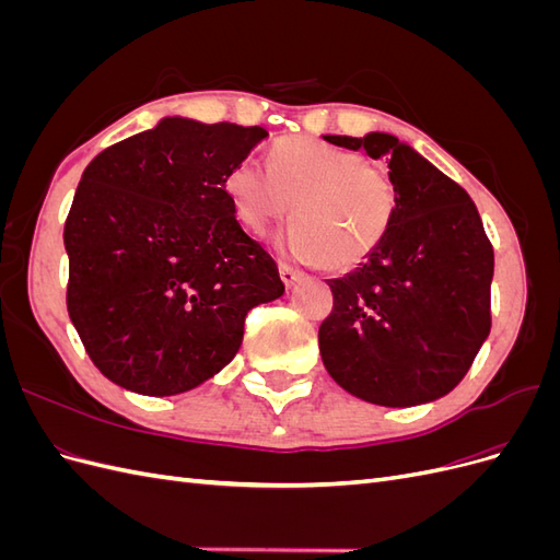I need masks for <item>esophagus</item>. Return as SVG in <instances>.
Here are the masks:
<instances>
[{
	"mask_svg": "<svg viewBox=\"0 0 560 560\" xmlns=\"http://www.w3.org/2000/svg\"><path fill=\"white\" fill-rule=\"evenodd\" d=\"M301 276H303V270L294 268L292 264L280 261V278H282V282H284L287 287H294V284L301 280Z\"/></svg>",
	"mask_w": 560,
	"mask_h": 560,
	"instance_id": "obj_1",
	"label": "esophagus"
}]
</instances>
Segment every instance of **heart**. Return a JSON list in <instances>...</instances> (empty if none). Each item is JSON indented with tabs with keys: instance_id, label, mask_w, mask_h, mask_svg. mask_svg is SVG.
I'll return each instance as SVG.
<instances>
[{
	"instance_id": "obj_1",
	"label": "heart",
	"mask_w": 560,
	"mask_h": 560,
	"mask_svg": "<svg viewBox=\"0 0 560 560\" xmlns=\"http://www.w3.org/2000/svg\"><path fill=\"white\" fill-rule=\"evenodd\" d=\"M235 217L252 235H266L293 206L287 245L327 270H350L374 254L397 212V184L358 151L315 138H282L268 167L243 159L226 175Z\"/></svg>"
}]
</instances>
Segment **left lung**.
Returning <instances> with one entry per match:
<instances>
[{
  "label": "left lung",
  "instance_id": "obj_1",
  "mask_svg": "<svg viewBox=\"0 0 560 560\" xmlns=\"http://www.w3.org/2000/svg\"><path fill=\"white\" fill-rule=\"evenodd\" d=\"M387 159L397 212L383 245L346 278L319 325L329 376L354 397L413 406L448 395L490 331L493 245L460 184L393 135H325Z\"/></svg>",
  "mask_w": 560,
  "mask_h": 560
}]
</instances>
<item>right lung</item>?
<instances>
[{"instance_id": "right-lung-1", "label": "right lung", "mask_w": 560, "mask_h": 560, "mask_svg": "<svg viewBox=\"0 0 560 560\" xmlns=\"http://www.w3.org/2000/svg\"><path fill=\"white\" fill-rule=\"evenodd\" d=\"M266 138L259 126L165 118L83 171L65 222L67 313L116 385L186 393L233 360L247 311L282 296L273 257L224 186Z\"/></svg>"}]
</instances>
